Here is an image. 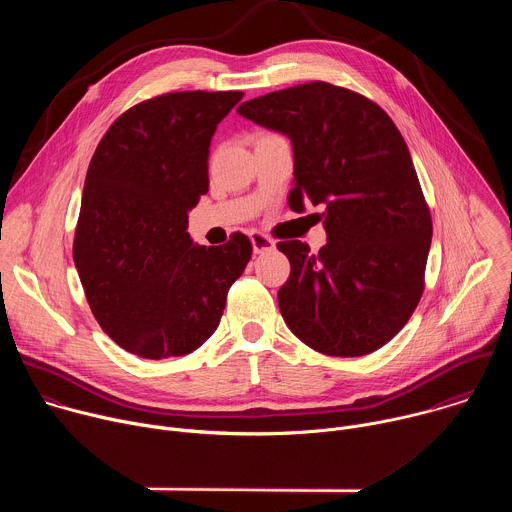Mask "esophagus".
<instances>
[{"instance_id":"obj_1","label":"esophagus","mask_w":512,"mask_h":512,"mask_svg":"<svg viewBox=\"0 0 512 512\" xmlns=\"http://www.w3.org/2000/svg\"><path fill=\"white\" fill-rule=\"evenodd\" d=\"M249 241H251L253 253H267V251H273V249H275V241L269 239L267 235L259 233V231L249 233Z\"/></svg>"}]
</instances>
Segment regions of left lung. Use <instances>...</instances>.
Instances as JSON below:
<instances>
[{"label":"left lung","instance_id":"obj_1","mask_svg":"<svg viewBox=\"0 0 512 512\" xmlns=\"http://www.w3.org/2000/svg\"><path fill=\"white\" fill-rule=\"evenodd\" d=\"M237 113L291 141L289 208L322 206L328 243L283 241L291 273L279 310L304 344L328 356L385 346L423 291L431 216L407 143L391 117L352 91L306 83L245 101Z\"/></svg>","mask_w":512,"mask_h":512}]
</instances>
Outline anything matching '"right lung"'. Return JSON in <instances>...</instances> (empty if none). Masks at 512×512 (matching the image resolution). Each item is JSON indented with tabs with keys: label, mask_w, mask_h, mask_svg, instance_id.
<instances>
[{
	"label": "right lung",
	"mask_w": 512,
	"mask_h": 512,
	"mask_svg": "<svg viewBox=\"0 0 512 512\" xmlns=\"http://www.w3.org/2000/svg\"><path fill=\"white\" fill-rule=\"evenodd\" d=\"M241 99L184 91L143 101L97 145L75 265L97 322L127 352L160 360L202 346L251 259L241 233L221 247L188 235V212L208 192L210 139Z\"/></svg>",
	"instance_id": "add662e5"
}]
</instances>
